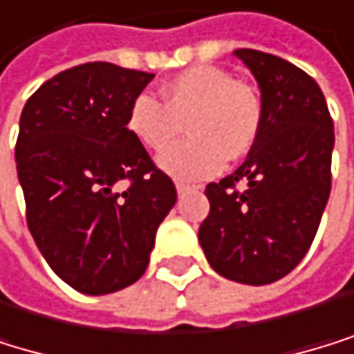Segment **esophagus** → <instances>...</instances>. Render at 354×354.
Listing matches in <instances>:
<instances>
[{"instance_id": "34e87169", "label": "esophagus", "mask_w": 354, "mask_h": 354, "mask_svg": "<svg viewBox=\"0 0 354 354\" xmlns=\"http://www.w3.org/2000/svg\"><path fill=\"white\" fill-rule=\"evenodd\" d=\"M191 189H195V187H191V185H187V183H176V191H178V195H185V193H189Z\"/></svg>"}]
</instances>
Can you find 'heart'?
Masks as SVG:
<instances>
[{
    "instance_id": "obj_1",
    "label": "heart",
    "mask_w": 354,
    "mask_h": 354,
    "mask_svg": "<svg viewBox=\"0 0 354 354\" xmlns=\"http://www.w3.org/2000/svg\"><path fill=\"white\" fill-rule=\"evenodd\" d=\"M187 122L189 139L167 147ZM262 129V103L230 73L215 66H193L169 79L161 103L148 94L133 98L127 131L139 146L159 154L161 171L180 180H202L249 154Z\"/></svg>"
}]
</instances>
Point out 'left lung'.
Listing matches in <instances>:
<instances>
[{"label": "left lung", "instance_id": "8db88e82", "mask_svg": "<svg viewBox=\"0 0 354 354\" xmlns=\"http://www.w3.org/2000/svg\"><path fill=\"white\" fill-rule=\"evenodd\" d=\"M234 55L258 81L262 129L245 163L206 187L210 212L198 239L221 277L264 286L290 273L316 236L331 193L335 133L308 73L256 49Z\"/></svg>", "mask_w": 354, "mask_h": 354}]
</instances>
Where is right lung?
<instances>
[{"label": "right lung", "instance_id": "obj_1", "mask_svg": "<svg viewBox=\"0 0 354 354\" xmlns=\"http://www.w3.org/2000/svg\"><path fill=\"white\" fill-rule=\"evenodd\" d=\"M154 79L109 62L68 68L25 103L17 174L27 227L53 273L109 295L146 273L176 187L127 131L133 98Z\"/></svg>", "mask_w": 354, "mask_h": 354}]
</instances>
